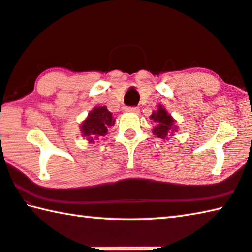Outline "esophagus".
I'll list each match as a JSON object with an SVG mask.
<instances>
[{
    "label": "esophagus",
    "instance_id": "34e87169",
    "mask_svg": "<svg viewBox=\"0 0 252 252\" xmlns=\"http://www.w3.org/2000/svg\"><path fill=\"white\" fill-rule=\"evenodd\" d=\"M126 113H134V114H138L139 113V109L137 107H126L125 109Z\"/></svg>",
    "mask_w": 252,
    "mask_h": 252
}]
</instances>
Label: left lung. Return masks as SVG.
Masks as SVG:
<instances>
[{
    "instance_id": "obj_1",
    "label": "left lung",
    "mask_w": 252,
    "mask_h": 252,
    "mask_svg": "<svg viewBox=\"0 0 252 252\" xmlns=\"http://www.w3.org/2000/svg\"><path fill=\"white\" fill-rule=\"evenodd\" d=\"M150 119H152L156 123L153 134L158 138L166 139L169 135H175L176 130L178 129L176 119L161 104H158L157 110H153L152 115L150 116Z\"/></svg>"
}]
</instances>
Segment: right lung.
I'll use <instances>...</instances> for the list:
<instances>
[{"label": "right lung", "instance_id": "1", "mask_svg": "<svg viewBox=\"0 0 252 252\" xmlns=\"http://www.w3.org/2000/svg\"><path fill=\"white\" fill-rule=\"evenodd\" d=\"M116 119L113 114L107 109L106 106L94 107L88 117L81 123L80 129L82 136L88 139L89 143H94L99 137L106 136L108 134V128L115 125Z\"/></svg>", "mask_w": 252, "mask_h": 252}]
</instances>
